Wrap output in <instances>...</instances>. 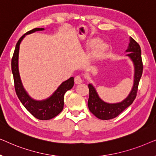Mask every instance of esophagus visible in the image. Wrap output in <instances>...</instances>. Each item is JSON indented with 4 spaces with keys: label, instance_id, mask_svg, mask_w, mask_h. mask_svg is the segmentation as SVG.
I'll use <instances>...</instances> for the list:
<instances>
[{
    "label": "esophagus",
    "instance_id": "1",
    "mask_svg": "<svg viewBox=\"0 0 156 156\" xmlns=\"http://www.w3.org/2000/svg\"><path fill=\"white\" fill-rule=\"evenodd\" d=\"M74 82H75L76 84H81V83H82V79L81 77V76L78 75L76 76L75 78H74Z\"/></svg>",
    "mask_w": 156,
    "mask_h": 156
}]
</instances>
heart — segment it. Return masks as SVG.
Instances as JSON below:
<instances>
[{"label": "heart", "mask_w": 156, "mask_h": 156, "mask_svg": "<svg viewBox=\"0 0 156 156\" xmlns=\"http://www.w3.org/2000/svg\"><path fill=\"white\" fill-rule=\"evenodd\" d=\"M87 48H94V57L96 59H99L102 57L105 54L106 50H107V44L105 42L100 41L99 38H92V39L89 40L87 43Z\"/></svg>", "instance_id": "obj_1"}]
</instances>
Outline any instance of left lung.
<instances>
[{"label": "left lung", "instance_id": "8db88e82", "mask_svg": "<svg viewBox=\"0 0 156 156\" xmlns=\"http://www.w3.org/2000/svg\"><path fill=\"white\" fill-rule=\"evenodd\" d=\"M126 52V55L133 62L134 65L133 86L131 92L126 99L119 103L108 104L100 99L94 87L91 84L88 85L89 97L88 107L90 112L98 119L108 120L119 116L126 108L131 105L137 94L138 84L143 73V62L141 59V50L138 42L130 37V43Z\"/></svg>", "mask_w": 156, "mask_h": 156}]
</instances>
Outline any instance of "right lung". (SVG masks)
<instances>
[{"label":"right lung","mask_w":156,"mask_h":156,"mask_svg":"<svg viewBox=\"0 0 156 156\" xmlns=\"http://www.w3.org/2000/svg\"><path fill=\"white\" fill-rule=\"evenodd\" d=\"M44 28H34L27 32L21 37L17 42L13 56L11 61L12 72L13 74L15 89L18 99L25 108L36 119L40 120H50L57 116L63 109L64 96L68 90L71 89L74 86V77H70L69 80L62 83L53 94L48 99L37 101L30 97L23 86L18 69V56L20 44L25 36L33 33L35 31L43 30Z\"/></svg>","instance_id":"1"}]
</instances>
